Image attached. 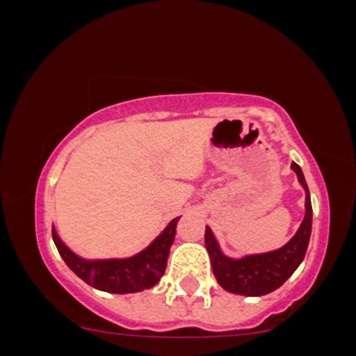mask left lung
<instances>
[{
    "label": "left lung",
    "mask_w": 356,
    "mask_h": 356,
    "mask_svg": "<svg viewBox=\"0 0 356 356\" xmlns=\"http://www.w3.org/2000/svg\"><path fill=\"white\" fill-rule=\"evenodd\" d=\"M291 169L296 174L298 182L305 189V218L296 234L284 246L275 251L259 252V254L231 257L224 254L214 232L209 226H206L204 241H206V249L211 257L212 271L218 283L226 291L243 296L268 295L284 284V281L296 271L301 261L305 259L309 236H312V199H309V191L301 167L293 162Z\"/></svg>",
    "instance_id": "obj_1"
}]
</instances>
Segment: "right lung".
<instances>
[{"label": "right lung", "instance_id": "obj_1", "mask_svg": "<svg viewBox=\"0 0 356 356\" xmlns=\"http://www.w3.org/2000/svg\"><path fill=\"white\" fill-rule=\"evenodd\" d=\"M179 219L181 218L170 220L165 229L149 246L129 257L85 259V257L73 252L60 239L55 227H51V236L61 259L80 280H83L85 283L93 286L95 289H100V291L127 295V293H138L154 288L161 281L167 266L170 246L174 243Z\"/></svg>", "mask_w": 356, "mask_h": 356}]
</instances>
